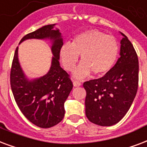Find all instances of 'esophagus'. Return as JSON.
I'll list each match as a JSON object with an SVG mask.
<instances>
[{
	"label": "esophagus",
	"mask_w": 147,
	"mask_h": 147,
	"mask_svg": "<svg viewBox=\"0 0 147 147\" xmlns=\"http://www.w3.org/2000/svg\"><path fill=\"white\" fill-rule=\"evenodd\" d=\"M81 85V82L79 81H73V86L75 87H78V86H80Z\"/></svg>",
	"instance_id": "obj_1"
}]
</instances>
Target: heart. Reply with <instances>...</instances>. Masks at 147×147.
I'll use <instances>...</instances> for the list:
<instances>
[{"mask_svg": "<svg viewBox=\"0 0 147 147\" xmlns=\"http://www.w3.org/2000/svg\"><path fill=\"white\" fill-rule=\"evenodd\" d=\"M119 44L112 35L92 29L79 34L72 43L65 42L59 50L64 68L69 71L75 69L81 55L82 62L74 71L76 78H84L92 71L96 76L107 73L116 62Z\"/></svg>", "mask_w": 147, "mask_h": 147, "instance_id": "1", "label": "heart"}]
</instances>
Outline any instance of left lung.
<instances>
[{
  "mask_svg": "<svg viewBox=\"0 0 147 147\" xmlns=\"http://www.w3.org/2000/svg\"><path fill=\"white\" fill-rule=\"evenodd\" d=\"M120 57L102 78L83 83L86 115L92 123L110 126L119 123L130 108L137 92L139 61L135 49L123 34Z\"/></svg>",
  "mask_w": 147,
  "mask_h": 147,
  "instance_id": "obj_1",
  "label": "left lung"
}]
</instances>
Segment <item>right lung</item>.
<instances>
[{"instance_id": "1", "label": "right lung", "mask_w": 147, "mask_h": 147, "mask_svg": "<svg viewBox=\"0 0 147 147\" xmlns=\"http://www.w3.org/2000/svg\"><path fill=\"white\" fill-rule=\"evenodd\" d=\"M55 24H49L26 34L20 41L27 39H50L53 57L49 72L38 78L29 80L22 71L18 61V47L14 52L10 80L17 105L31 123L41 128H50L62 120L64 103L72 89L69 75L59 63V50L63 44Z\"/></svg>"}]
</instances>
